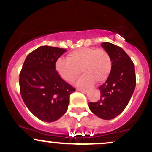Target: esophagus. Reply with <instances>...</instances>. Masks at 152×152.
<instances>
[{"label":"esophagus","mask_w":152,"mask_h":152,"mask_svg":"<svg viewBox=\"0 0 152 152\" xmlns=\"http://www.w3.org/2000/svg\"><path fill=\"white\" fill-rule=\"evenodd\" d=\"M77 91H80V92H81V93H87V92H88V90H87V89H77Z\"/></svg>","instance_id":"1"}]
</instances>
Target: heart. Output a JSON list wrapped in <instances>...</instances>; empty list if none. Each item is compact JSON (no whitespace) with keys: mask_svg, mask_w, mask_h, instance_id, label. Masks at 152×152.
<instances>
[{"mask_svg":"<svg viewBox=\"0 0 152 152\" xmlns=\"http://www.w3.org/2000/svg\"><path fill=\"white\" fill-rule=\"evenodd\" d=\"M112 68L109 53L104 49L81 47L68 54L67 59L59 58L56 69L61 77L73 82L80 75H84L77 81L79 87H90L96 81L102 83L108 78Z\"/></svg>","mask_w":152,"mask_h":152,"instance_id":"1","label":"heart"}]
</instances>
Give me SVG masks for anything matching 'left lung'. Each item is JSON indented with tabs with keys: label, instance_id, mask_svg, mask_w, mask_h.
I'll list each match as a JSON object with an SVG mask.
<instances>
[{
	"label": "left lung",
	"instance_id": "8db88e82",
	"mask_svg": "<svg viewBox=\"0 0 152 152\" xmlns=\"http://www.w3.org/2000/svg\"><path fill=\"white\" fill-rule=\"evenodd\" d=\"M101 46L109 53L112 68L106 81L99 87L100 99L89 102V108L99 118L111 120L121 113L130 102L136 87L135 67L121 47L108 42Z\"/></svg>",
	"mask_w": 152,
	"mask_h": 152
}]
</instances>
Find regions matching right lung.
<instances>
[{
    "mask_svg": "<svg viewBox=\"0 0 152 152\" xmlns=\"http://www.w3.org/2000/svg\"><path fill=\"white\" fill-rule=\"evenodd\" d=\"M65 49L41 46L26 57L19 74V88L29 111L43 121L53 122L66 112L75 91L56 70V62Z\"/></svg>",
    "mask_w": 152,
    "mask_h": 152,
    "instance_id": "obj_1",
    "label": "right lung"
}]
</instances>
